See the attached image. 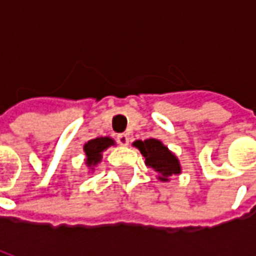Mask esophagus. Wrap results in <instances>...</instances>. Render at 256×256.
Instances as JSON below:
<instances>
[{
  "label": "esophagus",
  "mask_w": 256,
  "mask_h": 256,
  "mask_svg": "<svg viewBox=\"0 0 256 256\" xmlns=\"http://www.w3.org/2000/svg\"><path fill=\"white\" fill-rule=\"evenodd\" d=\"M116 140H118V142H119L120 145H128V134H124V133L118 134Z\"/></svg>",
  "instance_id": "1"
}]
</instances>
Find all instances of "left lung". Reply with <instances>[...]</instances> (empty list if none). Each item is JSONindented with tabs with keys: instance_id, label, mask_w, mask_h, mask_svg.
<instances>
[{
	"instance_id": "1",
	"label": "left lung",
	"mask_w": 256,
	"mask_h": 256,
	"mask_svg": "<svg viewBox=\"0 0 256 256\" xmlns=\"http://www.w3.org/2000/svg\"><path fill=\"white\" fill-rule=\"evenodd\" d=\"M134 145L145 158L146 166H150L156 172H162V177H159V180L167 181L168 176L180 174L181 172L180 162L159 140L150 138L145 141H136Z\"/></svg>"
}]
</instances>
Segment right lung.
Returning a JSON list of instances; mask_svg holds the SVG:
<instances>
[{
	"label": "right lung",
	"mask_w": 256,
	"mask_h": 256,
	"mask_svg": "<svg viewBox=\"0 0 256 256\" xmlns=\"http://www.w3.org/2000/svg\"><path fill=\"white\" fill-rule=\"evenodd\" d=\"M114 140L110 137H100V138L90 140L88 144L84 145V154H86V164L89 167L96 166L101 162V152L106 150L110 145H114Z\"/></svg>",
	"instance_id": "add662e5"
}]
</instances>
